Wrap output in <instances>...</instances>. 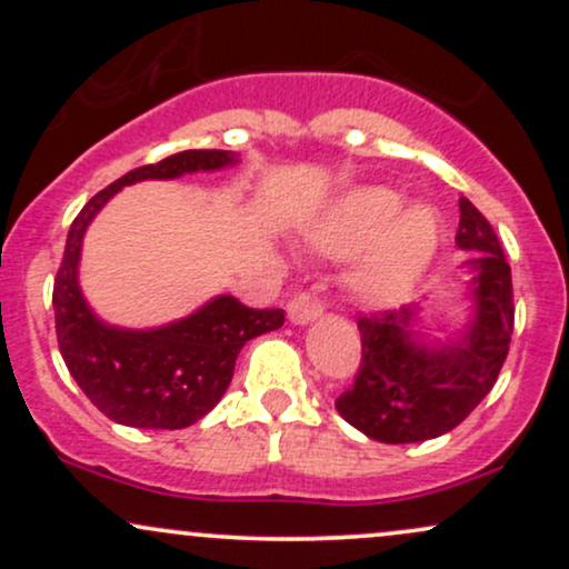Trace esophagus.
Wrapping results in <instances>:
<instances>
[{"mask_svg":"<svg viewBox=\"0 0 569 569\" xmlns=\"http://www.w3.org/2000/svg\"><path fill=\"white\" fill-rule=\"evenodd\" d=\"M326 299L321 293H312V291H299L293 293L289 299V305H286V312H289V321L297 323V326H305V323H312L318 321V318L326 312Z\"/></svg>","mask_w":569,"mask_h":569,"instance_id":"34e87169","label":"esophagus"}]
</instances>
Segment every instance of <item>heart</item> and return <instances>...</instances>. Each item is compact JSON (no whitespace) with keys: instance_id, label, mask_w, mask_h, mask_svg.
<instances>
[{"instance_id":"b5f03b06","label":"heart","mask_w":569,"mask_h":569,"mask_svg":"<svg viewBox=\"0 0 569 569\" xmlns=\"http://www.w3.org/2000/svg\"><path fill=\"white\" fill-rule=\"evenodd\" d=\"M388 187L352 189L331 208L312 243L329 257H355L350 289L369 305L401 302L420 283L441 243V221L428 208H405Z\"/></svg>"}]
</instances>
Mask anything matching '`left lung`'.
Masks as SVG:
<instances>
[{
	"mask_svg": "<svg viewBox=\"0 0 569 569\" xmlns=\"http://www.w3.org/2000/svg\"><path fill=\"white\" fill-rule=\"evenodd\" d=\"M457 246L471 257L473 321L457 342L422 345L411 337L415 310H377L358 318L361 363L335 407L352 428L382 443H415L449 433L492 390L513 335L511 267L492 224L460 198Z\"/></svg>",
	"mask_w": 569,
	"mask_h": 569,
	"instance_id": "obj_1",
	"label": "left lung"
}]
</instances>
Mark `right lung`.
Segmentation results:
<instances>
[{
  "label": "right lung",
  "mask_w": 569,
  "mask_h": 569,
  "mask_svg": "<svg viewBox=\"0 0 569 569\" xmlns=\"http://www.w3.org/2000/svg\"><path fill=\"white\" fill-rule=\"evenodd\" d=\"M230 162L234 158L224 149H187L141 166L93 194L71 221L53 283L58 348L82 393L120 426L179 430L198 422L224 396L248 339L286 321L283 310H257L234 297H219L184 321L126 331L98 321L77 286L82 234L117 189L143 179L217 171Z\"/></svg>",
  "instance_id": "obj_1"
}]
</instances>
